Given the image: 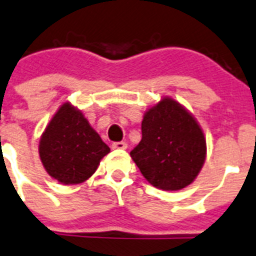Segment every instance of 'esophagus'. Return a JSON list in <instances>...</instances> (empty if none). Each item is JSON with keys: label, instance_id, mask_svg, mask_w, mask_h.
Wrapping results in <instances>:
<instances>
[{"label": "esophagus", "instance_id": "34e87169", "mask_svg": "<svg viewBox=\"0 0 256 256\" xmlns=\"http://www.w3.org/2000/svg\"><path fill=\"white\" fill-rule=\"evenodd\" d=\"M126 147H128V146H126V142H116L112 144V148H113V150H126Z\"/></svg>", "mask_w": 256, "mask_h": 256}]
</instances>
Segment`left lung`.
Wrapping results in <instances>:
<instances>
[{"mask_svg":"<svg viewBox=\"0 0 256 256\" xmlns=\"http://www.w3.org/2000/svg\"><path fill=\"white\" fill-rule=\"evenodd\" d=\"M130 157L152 186L177 191L198 176L206 160V138L182 104L163 96L146 110L142 140Z\"/></svg>","mask_w":256,"mask_h":256,"instance_id":"left-lung-1","label":"left lung"}]
</instances>
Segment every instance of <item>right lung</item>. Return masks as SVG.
<instances>
[{"instance_id": "obj_1", "label": "right lung", "mask_w": 256, "mask_h": 256, "mask_svg": "<svg viewBox=\"0 0 256 256\" xmlns=\"http://www.w3.org/2000/svg\"><path fill=\"white\" fill-rule=\"evenodd\" d=\"M110 148L70 102L54 114L38 143L41 163L48 176L62 184H79L98 168Z\"/></svg>"}]
</instances>
